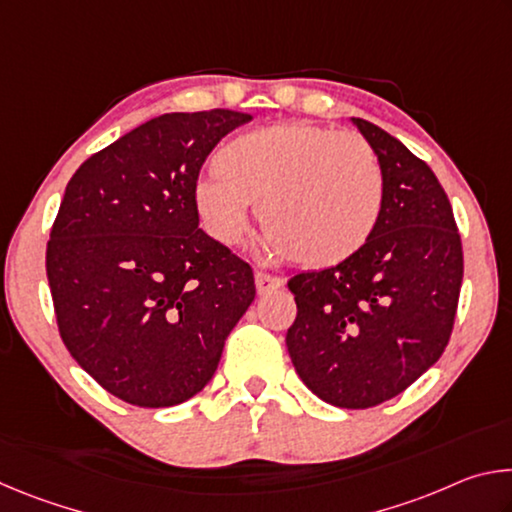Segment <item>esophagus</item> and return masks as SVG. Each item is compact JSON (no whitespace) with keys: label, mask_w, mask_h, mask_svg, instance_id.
I'll use <instances>...</instances> for the list:
<instances>
[{"label":"esophagus","mask_w":512,"mask_h":512,"mask_svg":"<svg viewBox=\"0 0 512 512\" xmlns=\"http://www.w3.org/2000/svg\"><path fill=\"white\" fill-rule=\"evenodd\" d=\"M255 287H257L259 296H266V293H271L275 289L284 287V280H282V277H275V275H268V273L257 271L255 273Z\"/></svg>","instance_id":"obj_1"}]
</instances>
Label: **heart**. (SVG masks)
I'll use <instances>...</instances> for the list:
<instances>
[{"label": "heart", "mask_w": 512, "mask_h": 512, "mask_svg": "<svg viewBox=\"0 0 512 512\" xmlns=\"http://www.w3.org/2000/svg\"><path fill=\"white\" fill-rule=\"evenodd\" d=\"M214 171L219 178H203L194 203L216 241H241L259 205L277 253L314 268L357 255L384 212V173L370 144L305 121L232 137Z\"/></svg>", "instance_id": "b5f03b06"}]
</instances>
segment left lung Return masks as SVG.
Segmentation results:
<instances>
[{
	"label": "left lung",
	"mask_w": 512,
	"mask_h": 512,
	"mask_svg": "<svg viewBox=\"0 0 512 512\" xmlns=\"http://www.w3.org/2000/svg\"><path fill=\"white\" fill-rule=\"evenodd\" d=\"M352 124L384 173V212L375 235L348 262L291 277L298 316L287 348L320 400L370 409L406 391L445 352L463 248L429 164L370 121L352 117Z\"/></svg>",
	"instance_id": "8db88e82"
}]
</instances>
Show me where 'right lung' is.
I'll list each match as a JSON object with an SVG mask.
<instances>
[{
  "label": "right lung",
  "mask_w": 512,
  "mask_h": 512,
  "mask_svg": "<svg viewBox=\"0 0 512 512\" xmlns=\"http://www.w3.org/2000/svg\"><path fill=\"white\" fill-rule=\"evenodd\" d=\"M235 110L169 112L85 160L47 244L60 339L119 400L164 409L201 393L255 300L244 259L198 228L194 189Z\"/></svg>",
  "instance_id": "obj_1"
}]
</instances>
